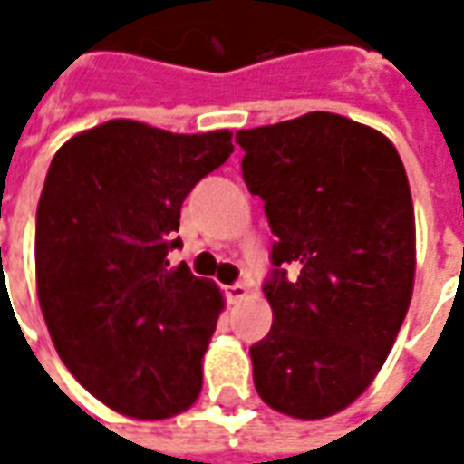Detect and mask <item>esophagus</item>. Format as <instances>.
Masks as SVG:
<instances>
[{"label": "esophagus", "instance_id": "1", "mask_svg": "<svg viewBox=\"0 0 464 464\" xmlns=\"http://www.w3.org/2000/svg\"><path fill=\"white\" fill-rule=\"evenodd\" d=\"M248 295V288L243 285V283H233V285H226V298H228V303H241L243 298Z\"/></svg>", "mask_w": 464, "mask_h": 464}]
</instances>
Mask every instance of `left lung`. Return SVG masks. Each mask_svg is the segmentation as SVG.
I'll list each match as a JSON object with an SVG mask.
<instances>
[{"label": "left lung", "mask_w": 464, "mask_h": 464, "mask_svg": "<svg viewBox=\"0 0 464 464\" xmlns=\"http://www.w3.org/2000/svg\"><path fill=\"white\" fill-rule=\"evenodd\" d=\"M236 141L243 181L276 233L263 283L273 325L251 348L253 382L283 415L328 418L365 392L408 313V173L390 139L328 111L238 131Z\"/></svg>", "instance_id": "left-lung-1"}]
</instances>
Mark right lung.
I'll list each match as a JSON object with an SVG mask.
<instances>
[{"instance_id":"add662e5","label":"right lung","mask_w":464,"mask_h":464,"mask_svg":"<svg viewBox=\"0 0 464 464\" xmlns=\"http://www.w3.org/2000/svg\"><path fill=\"white\" fill-rule=\"evenodd\" d=\"M231 131L114 119L56 151L36 208V291L69 372L121 415L188 410L223 295L171 268L181 203L233 153Z\"/></svg>"}]
</instances>
